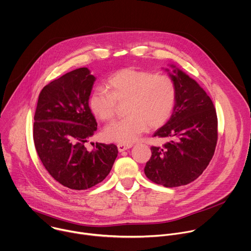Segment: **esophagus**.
Listing matches in <instances>:
<instances>
[{
	"label": "esophagus",
	"mask_w": 251,
	"mask_h": 251,
	"mask_svg": "<svg viewBox=\"0 0 251 251\" xmlns=\"http://www.w3.org/2000/svg\"><path fill=\"white\" fill-rule=\"evenodd\" d=\"M131 148H132V145H124V144H118L117 145V149H118V151L120 152L125 151H127V150H129Z\"/></svg>",
	"instance_id": "1"
}]
</instances>
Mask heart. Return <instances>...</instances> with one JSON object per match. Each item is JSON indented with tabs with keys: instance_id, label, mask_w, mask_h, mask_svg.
<instances>
[{
	"instance_id": "heart-1",
	"label": "heart",
	"mask_w": 251,
	"mask_h": 251,
	"mask_svg": "<svg viewBox=\"0 0 251 251\" xmlns=\"http://www.w3.org/2000/svg\"><path fill=\"white\" fill-rule=\"evenodd\" d=\"M109 93L95 90L89 100L94 115L102 121L111 120L116 112V101H127L128 117L113 122L104 130L108 141L131 144L148 129L158 128L170 117L176 103V86L166 75L132 68L122 69L106 82Z\"/></svg>"
}]
</instances>
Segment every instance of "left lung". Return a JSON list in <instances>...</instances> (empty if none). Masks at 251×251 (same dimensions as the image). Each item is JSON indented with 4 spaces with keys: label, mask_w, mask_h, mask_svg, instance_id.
I'll return each instance as SVG.
<instances>
[{
    "label": "left lung",
    "mask_w": 251,
    "mask_h": 251,
    "mask_svg": "<svg viewBox=\"0 0 251 251\" xmlns=\"http://www.w3.org/2000/svg\"><path fill=\"white\" fill-rule=\"evenodd\" d=\"M168 72L176 86V103L170 119L154 137L166 138L163 147H151L146 176L166 188L180 187L198 179L209 164L217 144L214 104L199 83L175 65Z\"/></svg>",
    "instance_id": "left-lung-1"
}]
</instances>
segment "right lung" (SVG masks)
<instances>
[{
	"label": "right lung",
	"mask_w": 251,
	"mask_h": 251,
	"mask_svg": "<svg viewBox=\"0 0 251 251\" xmlns=\"http://www.w3.org/2000/svg\"><path fill=\"white\" fill-rule=\"evenodd\" d=\"M96 81L87 67L72 70L41 91L34 116L33 139L49 174L71 190H87L102 182L117 157L113 144L88 143L98 129L89 106Z\"/></svg>",
	"instance_id": "obj_1"
}]
</instances>
